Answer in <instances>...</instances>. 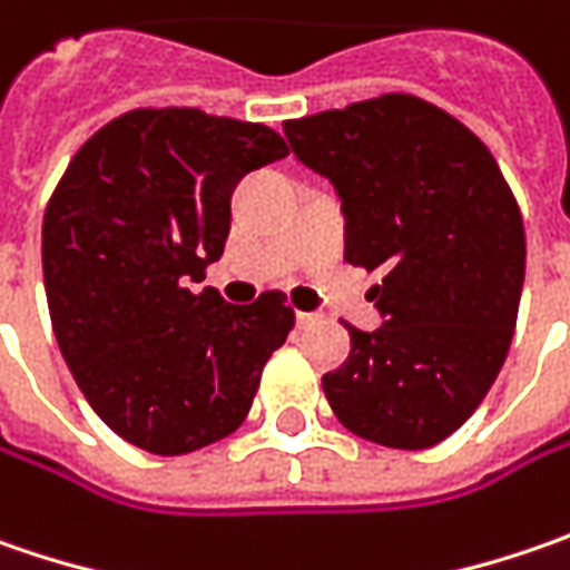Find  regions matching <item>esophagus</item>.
<instances>
[{
  "instance_id": "esophagus-1",
  "label": "esophagus",
  "mask_w": 570,
  "mask_h": 570,
  "mask_svg": "<svg viewBox=\"0 0 570 570\" xmlns=\"http://www.w3.org/2000/svg\"><path fill=\"white\" fill-rule=\"evenodd\" d=\"M318 318H322V315H315V312H296V325H299V328H309Z\"/></svg>"
}]
</instances>
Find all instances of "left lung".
<instances>
[{
	"label": "left lung",
	"mask_w": 570,
	"mask_h": 570,
	"mask_svg": "<svg viewBox=\"0 0 570 570\" xmlns=\"http://www.w3.org/2000/svg\"><path fill=\"white\" fill-rule=\"evenodd\" d=\"M284 134L341 197L344 261L385 271L373 286L385 322L347 325L351 357L322 376L325 399L363 440L428 450L504 366L527 274L520 207L482 139L414 95L286 120Z\"/></svg>",
	"instance_id": "1"
}]
</instances>
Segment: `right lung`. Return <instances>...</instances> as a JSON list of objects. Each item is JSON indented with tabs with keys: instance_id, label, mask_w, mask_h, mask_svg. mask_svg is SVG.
Segmentation results:
<instances>
[{
	"instance_id": "1",
	"label": "right lung",
	"mask_w": 570,
	"mask_h": 570,
	"mask_svg": "<svg viewBox=\"0 0 570 570\" xmlns=\"http://www.w3.org/2000/svg\"><path fill=\"white\" fill-rule=\"evenodd\" d=\"M286 142L197 108H137L72 156L43 213V286L62 360L95 414L156 456L229 436L293 328L281 289L252 306L204 281L236 185Z\"/></svg>"
}]
</instances>
